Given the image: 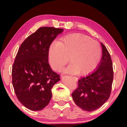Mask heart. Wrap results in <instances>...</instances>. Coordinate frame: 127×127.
I'll use <instances>...</instances> for the list:
<instances>
[{"mask_svg": "<svg viewBox=\"0 0 127 127\" xmlns=\"http://www.w3.org/2000/svg\"><path fill=\"white\" fill-rule=\"evenodd\" d=\"M102 50L98 41L80 33L66 36L61 41L50 47L48 60L52 68L59 71L69 61L70 65L65 72L85 75L96 67Z\"/></svg>", "mask_w": 127, "mask_h": 127, "instance_id": "obj_1", "label": "heart"}]
</instances>
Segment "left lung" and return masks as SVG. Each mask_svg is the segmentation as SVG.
Returning a JSON list of instances; mask_svg holds the SVG:
<instances>
[{
  "mask_svg": "<svg viewBox=\"0 0 127 127\" xmlns=\"http://www.w3.org/2000/svg\"><path fill=\"white\" fill-rule=\"evenodd\" d=\"M102 55L95 70L78 80V87L72 94L76 105L83 110L92 112L102 106L110 96L113 80L110 54L101 43Z\"/></svg>",
  "mask_w": 127,
  "mask_h": 127,
  "instance_id": "8db88e82",
  "label": "left lung"
}]
</instances>
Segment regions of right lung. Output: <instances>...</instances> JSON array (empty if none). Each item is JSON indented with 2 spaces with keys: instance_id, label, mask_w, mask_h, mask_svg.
Listing matches in <instances>:
<instances>
[{
  "instance_id": "add662e5",
  "label": "right lung",
  "mask_w": 127,
  "mask_h": 127,
  "mask_svg": "<svg viewBox=\"0 0 127 127\" xmlns=\"http://www.w3.org/2000/svg\"><path fill=\"white\" fill-rule=\"evenodd\" d=\"M63 29L41 27L21 45L12 68V83L16 96L29 110L39 111L49 103L51 89L60 80L48 64L51 43Z\"/></svg>"
}]
</instances>
